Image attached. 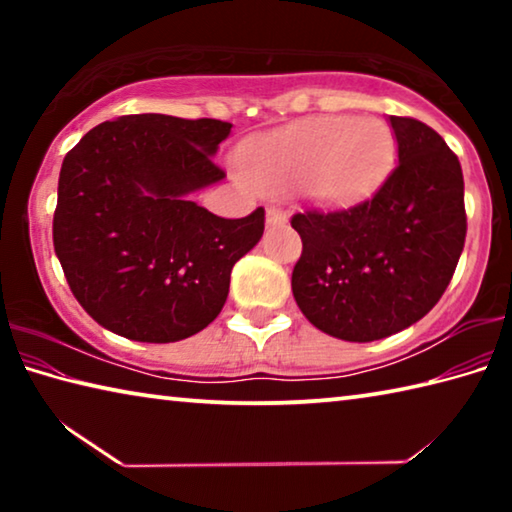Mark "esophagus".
Instances as JSON below:
<instances>
[{
	"label": "esophagus",
	"instance_id": "esophagus-1",
	"mask_svg": "<svg viewBox=\"0 0 512 512\" xmlns=\"http://www.w3.org/2000/svg\"><path fill=\"white\" fill-rule=\"evenodd\" d=\"M280 223H287V214L277 210V207H266V225H280Z\"/></svg>",
	"mask_w": 512,
	"mask_h": 512
}]
</instances>
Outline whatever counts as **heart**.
Instances as JSON below:
<instances>
[{
  "label": "heart",
  "mask_w": 512,
  "mask_h": 512,
  "mask_svg": "<svg viewBox=\"0 0 512 512\" xmlns=\"http://www.w3.org/2000/svg\"><path fill=\"white\" fill-rule=\"evenodd\" d=\"M393 160V135L379 119L307 117L241 149L253 183L282 187L305 178L311 196L348 203L368 194Z\"/></svg>",
  "instance_id": "heart-1"
}]
</instances>
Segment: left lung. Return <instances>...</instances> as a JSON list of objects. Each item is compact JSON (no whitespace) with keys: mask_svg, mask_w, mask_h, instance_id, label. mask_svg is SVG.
Segmentation results:
<instances>
[{"mask_svg":"<svg viewBox=\"0 0 512 512\" xmlns=\"http://www.w3.org/2000/svg\"><path fill=\"white\" fill-rule=\"evenodd\" d=\"M397 164L375 194L348 210L291 219L302 239L291 289L311 325L368 343L427 316L465 244L461 162L433 128L388 117Z\"/></svg>","mask_w":512,"mask_h":512,"instance_id":"1","label":"left lung"}]
</instances>
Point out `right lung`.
Returning <instances> with one entry per match:
<instances>
[{
  "mask_svg": "<svg viewBox=\"0 0 512 512\" xmlns=\"http://www.w3.org/2000/svg\"><path fill=\"white\" fill-rule=\"evenodd\" d=\"M232 124L126 115L65 155L54 250L81 307L124 339L183 341L219 316L230 273L264 232V210L221 219L192 201L225 173Z\"/></svg>",
  "mask_w": 512,
  "mask_h": 512,
  "instance_id": "obj_1",
  "label": "right lung"
}]
</instances>
